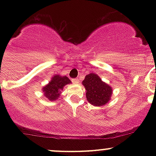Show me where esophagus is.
<instances>
[{"mask_svg":"<svg viewBox=\"0 0 156 156\" xmlns=\"http://www.w3.org/2000/svg\"><path fill=\"white\" fill-rule=\"evenodd\" d=\"M72 83H73V84H78V83H79V80H78V78H75V79H72Z\"/></svg>","mask_w":156,"mask_h":156,"instance_id":"34e87169","label":"esophagus"}]
</instances>
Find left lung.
<instances>
[{
	"label": "left lung",
	"mask_w": 156,
	"mask_h": 156,
	"mask_svg": "<svg viewBox=\"0 0 156 156\" xmlns=\"http://www.w3.org/2000/svg\"><path fill=\"white\" fill-rule=\"evenodd\" d=\"M82 84L86 90L88 103L94 106H103L111 100L112 87L102 81L98 75L90 73L85 76Z\"/></svg>",
	"instance_id": "obj_1"
}]
</instances>
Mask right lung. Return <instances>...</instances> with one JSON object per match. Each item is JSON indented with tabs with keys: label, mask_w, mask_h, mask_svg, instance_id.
Masks as SVG:
<instances>
[{
	"label": "right lung",
	"mask_w": 156,
	"mask_h": 156,
	"mask_svg": "<svg viewBox=\"0 0 156 156\" xmlns=\"http://www.w3.org/2000/svg\"><path fill=\"white\" fill-rule=\"evenodd\" d=\"M72 81L66 76H61L59 75H53L48 84L42 87L44 95L50 101L57 100L60 97L63 88L66 84H70Z\"/></svg>",
	"instance_id": "obj_1"
}]
</instances>
